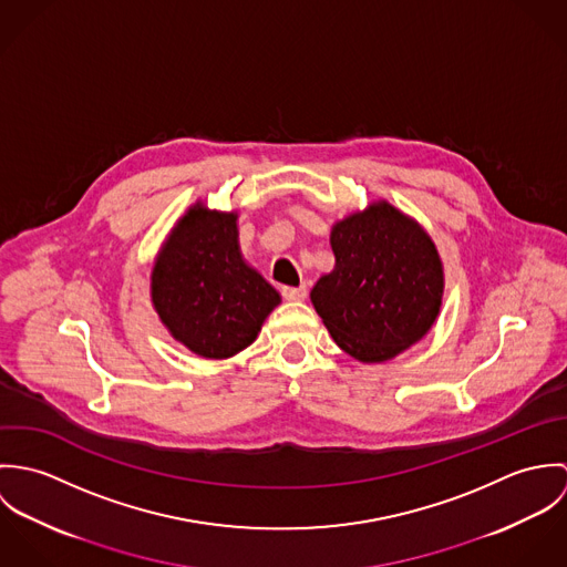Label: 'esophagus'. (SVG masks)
<instances>
[{
	"label": "esophagus",
	"mask_w": 567,
	"mask_h": 567,
	"mask_svg": "<svg viewBox=\"0 0 567 567\" xmlns=\"http://www.w3.org/2000/svg\"><path fill=\"white\" fill-rule=\"evenodd\" d=\"M281 295H284V299H288V301H303V299L308 297V288H306V286H299V288H295V286H284V288H281Z\"/></svg>",
	"instance_id": "34e87169"
}]
</instances>
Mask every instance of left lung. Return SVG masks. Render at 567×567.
I'll use <instances>...</instances> for the list:
<instances>
[{"instance_id":"1","label":"left lung","mask_w":567,"mask_h":567,"mask_svg":"<svg viewBox=\"0 0 567 567\" xmlns=\"http://www.w3.org/2000/svg\"><path fill=\"white\" fill-rule=\"evenodd\" d=\"M333 270L310 301L333 342L364 364L389 362L436 323L445 272L430 234L380 198L331 225Z\"/></svg>"}]
</instances>
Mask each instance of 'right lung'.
<instances>
[{
	"label": "right lung",
	"mask_w": 567,
	"mask_h": 567,
	"mask_svg": "<svg viewBox=\"0 0 567 567\" xmlns=\"http://www.w3.org/2000/svg\"><path fill=\"white\" fill-rule=\"evenodd\" d=\"M151 301L176 342L200 358L227 360L252 344L281 297L244 259L238 212L196 200L155 257Z\"/></svg>",
	"instance_id": "right-lung-1"
}]
</instances>
